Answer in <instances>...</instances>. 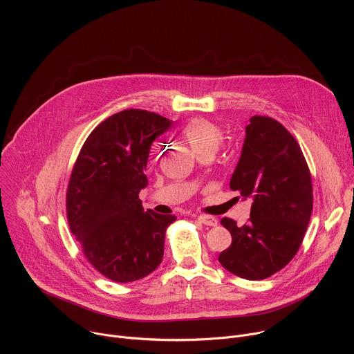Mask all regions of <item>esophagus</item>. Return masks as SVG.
I'll return each instance as SVG.
<instances>
[{
    "instance_id": "esophagus-1",
    "label": "esophagus",
    "mask_w": 354,
    "mask_h": 354,
    "mask_svg": "<svg viewBox=\"0 0 354 354\" xmlns=\"http://www.w3.org/2000/svg\"><path fill=\"white\" fill-rule=\"evenodd\" d=\"M197 220H198L201 224L210 225V227H214V225H217V223H218L217 218H216V217H212V216H198Z\"/></svg>"
}]
</instances>
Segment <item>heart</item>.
Instances as JSON below:
<instances>
[{"label": "heart", "instance_id": "b5f03b06", "mask_svg": "<svg viewBox=\"0 0 354 354\" xmlns=\"http://www.w3.org/2000/svg\"><path fill=\"white\" fill-rule=\"evenodd\" d=\"M182 136L196 154L206 148L217 149L223 141V131L220 127L200 118L187 122L182 129Z\"/></svg>", "mask_w": 354, "mask_h": 354}]
</instances>
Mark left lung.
<instances>
[{
  "label": "left lung",
  "instance_id": "obj_1",
  "mask_svg": "<svg viewBox=\"0 0 354 354\" xmlns=\"http://www.w3.org/2000/svg\"><path fill=\"white\" fill-rule=\"evenodd\" d=\"M230 187L252 198L249 223L224 217L232 243L218 262L246 280L268 279L298 252L313 213V182L304 154L291 133L266 116L249 119Z\"/></svg>",
  "mask_w": 354,
  "mask_h": 354
}]
</instances>
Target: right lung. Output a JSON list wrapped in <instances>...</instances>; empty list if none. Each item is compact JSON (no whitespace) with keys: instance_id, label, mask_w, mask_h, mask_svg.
I'll list each match as a JSON object with an SVG mask.
<instances>
[{"instance_id":"add662e5","label":"right lung","mask_w":354,"mask_h":354,"mask_svg":"<svg viewBox=\"0 0 354 354\" xmlns=\"http://www.w3.org/2000/svg\"><path fill=\"white\" fill-rule=\"evenodd\" d=\"M171 123L141 109L115 113L92 130L74 164L70 230L88 262L116 283L142 279L162 262L165 231L176 217L145 212L138 193L148 185L151 144Z\"/></svg>"}]
</instances>
